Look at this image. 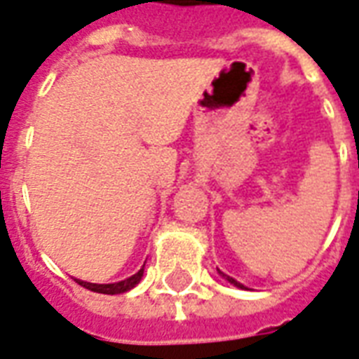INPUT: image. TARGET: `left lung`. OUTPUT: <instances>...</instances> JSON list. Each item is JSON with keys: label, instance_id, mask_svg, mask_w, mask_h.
<instances>
[{"label": "left lung", "instance_id": "8db88e82", "mask_svg": "<svg viewBox=\"0 0 359 359\" xmlns=\"http://www.w3.org/2000/svg\"><path fill=\"white\" fill-rule=\"evenodd\" d=\"M219 273H222V271H219ZM222 276L226 277L227 281H229V283H231V285H235V287H239V289H245V285H241V283H237V281H235L233 277H229V276H226V273H222Z\"/></svg>", "mask_w": 359, "mask_h": 359}]
</instances>
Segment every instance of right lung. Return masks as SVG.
Instances as JSON below:
<instances>
[{"mask_svg": "<svg viewBox=\"0 0 359 359\" xmlns=\"http://www.w3.org/2000/svg\"><path fill=\"white\" fill-rule=\"evenodd\" d=\"M145 268V266H143ZM143 268L137 271V273H133L132 277H128L124 281H118V283H109V285H97V283H86V281H80V279H76V283L82 285L86 289L93 290V292H101V294H120V292H126V290L133 289L135 285L140 283L141 277H143Z\"/></svg>", "mask_w": 359, "mask_h": 359, "instance_id": "right-lung-1", "label": "right lung"}]
</instances>
